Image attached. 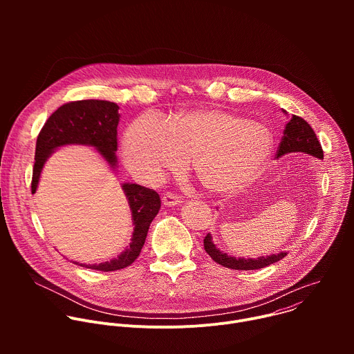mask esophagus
Returning <instances> with one entry per match:
<instances>
[{
    "label": "esophagus",
    "mask_w": 354,
    "mask_h": 354,
    "mask_svg": "<svg viewBox=\"0 0 354 354\" xmlns=\"http://www.w3.org/2000/svg\"><path fill=\"white\" fill-rule=\"evenodd\" d=\"M162 203L167 206V207H174V206H179L182 203L180 197L172 194V193H165L162 196Z\"/></svg>",
    "instance_id": "1"
}]
</instances>
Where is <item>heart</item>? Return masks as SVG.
<instances>
[{"label":"heart","instance_id":"heart-1","mask_svg":"<svg viewBox=\"0 0 354 354\" xmlns=\"http://www.w3.org/2000/svg\"><path fill=\"white\" fill-rule=\"evenodd\" d=\"M272 151L273 136L266 126L221 109L182 111L168 124L142 116L123 138L124 160L141 180L160 182L167 172H180L192 158L198 183L214 194L257 179Z\"/></svg>","mask_w":354,"mask_h":354}]
</instances>
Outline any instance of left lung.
<instances>
[{"instance_id":"8db88e82","label":"left lung","mask_w":354,"mask_h":354,"mask_svg":"<svg viewBox=\"0 0 354 354\" xmlns=\"http://www.w3.org/2000/svg\"><path fill=\"white\" fill-rule=\"evenodd\" d=\"M283 113L287 115L286 111H283ZM290 153H306V154L313 156L319 160L324 158L322 147H321L314 130L304 119H301L295 115H292L290 122L286 124L284 136L279 145L277 157H281V156H286ZM205 249L214 262H217L218 265H221L224 268L234 269V270L262 269L272 263L279 262L280 259H283L287 255V252H280V254H272L269 257H261L258 259H252V258L245 259V258L230 257L214 245L212 234H207L205 238Z\"/></svg>"}]
</instances>
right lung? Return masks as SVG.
<instances>
[{
  "mask_svg": "<svg viewBox=\"0 0 354 354\" xmlns=\"http://www.w3.org/2000/svg\"><path fill=\"white\" fill-rule=\"evenodd\" d=\"M119 120V106L109 100L85 99L60 106L47 119L37 136L32 193H36L46 161L63 145L78 144L93 147L97 154L115 171L118 167L116 151ZM122 189L129 201L134 225L130 246L112 261L99 265L81 263L80 266L100 272H113L130 266L140 255L149 224L156 218L161 207L160 194L153 189L129 182L123 183ZM74 263L78 265V262Z\"/></svg>",
  "mask_w": 354,
  "mask_h": 354,
  "instance_id": "right-lung-1",
  "label": "right lung"
}]
</instances>
